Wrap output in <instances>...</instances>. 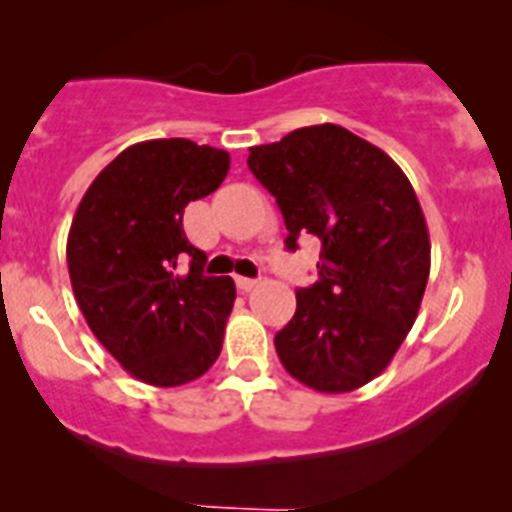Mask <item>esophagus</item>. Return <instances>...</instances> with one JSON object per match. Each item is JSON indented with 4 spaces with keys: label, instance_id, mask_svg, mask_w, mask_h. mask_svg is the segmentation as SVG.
Segmentation results:
<instances>
[{
    "label": "esophagus",
    "instance_id": "1",
    "mask_svg": "<svg viewBox=\"0 0 512 512\" xmlns=\"http://www.w3.org/2000/svg\"><path fill=\"white\" fill-rule=\"evenodd\" d=\"M235 284L241 292H251L253 287H259V279H248V277H235Z\"/></svg>",
    "mask_w": 512,
    "mask_h": 512
}]
</instances>
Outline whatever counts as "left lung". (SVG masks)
<instances>
[{
  "instance_id": "8db88e82",
  "label": "left lung",
  "mask_w": 512,
  "mask_h": 512,
  "mask_svg": "<svg viewBox=\"0 0 512 512\" xmlns=\"http://www.w3.org/2000/svg\"><path fill=\"white\" fill-rule=\"evenodd\" d=\"M248 169L277 197L287 248L320 238V279L277 333L297 382L338 395L372 382L418 318L431 238L413 184L382 148L325 122L253 146Z\"/></svg>"
}]
</instances>
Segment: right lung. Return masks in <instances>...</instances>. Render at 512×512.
Listing matches in <instances>:
<instances>
[{
    "instance_id": "obj_1",
    "label": "right lung",
    "mask_w": 512,
    "mask_h": 512,
    "mask_svg": "<svg viewBox=\"0 0 512 512\" xmlns=\"http://www.w3.org/2000/svg\"><path fill=\"white\" fill-rule=\"evenodd\" d=\"M228 169L220 148L143 140L104 166L76 207L66 241L76 305L117 364L153 387L194 382L223 348L235 284L202 274L207 256L182 217Z\"/></svg>"
}]
</instances>
